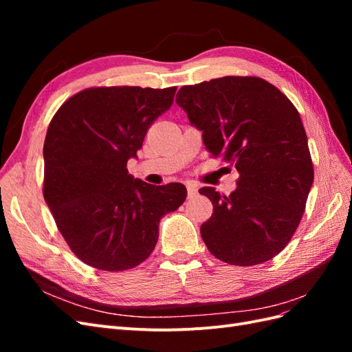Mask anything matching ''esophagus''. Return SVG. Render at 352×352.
Listing matches in <instances>:
<instances>
[{"instance_id": "esophagus-1", "label": "esophagus", "mask_w": 352, "mask_h": 352, "mask_svg": "<svg viewBox=\"0 0 352 352\" xmlns=\"http://www.w3.org/2000/svg\"><path fill=\"white\" fill-rule=\"evenodd\" d=\"M186 189H188V197L189 198H194L198 194V188L195 184H186Z\"/></svg>"}]
</instances>
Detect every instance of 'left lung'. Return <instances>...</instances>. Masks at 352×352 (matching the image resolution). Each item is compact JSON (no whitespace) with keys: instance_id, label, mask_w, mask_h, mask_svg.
I'll return each mask as SVG.
<instances>
[{"instance_id":"1","label":"left lung","mask_w":352,"mask_h":352,"mask_svg":"<svg viewBox=\"0 0 352 352\" xmlns=\"http://www.w3.org/2000/svg\"><path fill=\"white\" fill-rule=\"evenodd\" d=\"M176 102L207 151L225 155L239 173L229 197L199 189L212 204L201 225L208 251L233 265L272 260L300 225L314 180L300 113L272 83L252 76L182 87Z\"/></svg>"}]
</instances>
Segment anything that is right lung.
<instances>
[{"instance_id": "add662e5", "label": "right lung", "mask_w": 352, "mask_h": 352, "mask_svg": "<svg viewBox=\"0 0 352 352\" xmlns=\"http://www.w3.org/2000/svg\"><path fill=\"white\" fill-rule=\"evenodd\" d=\"M175 92V87L89 88L52 117L44 144V198L70 250L91 267L122 272L145 261L160 220L186 199L182 184L150 185L126 167Z\"/></svg>"}]
</instances>
